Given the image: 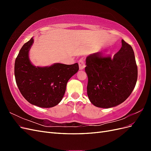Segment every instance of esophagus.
Listing matches in <instances>:
<instances>
[{
	"label": "esophagus",
	"mask_w": 151,
	"mask_h": 151,
	"mask_svg": "<svg viewBox=\"0 0 151 151\" xmlns=\"http://www.w3.org/2000/svg\"><path fill=\"white\" fill-rule=\"evenodd\" d=\"M79 69L80 70H83L85 68L86 64H85V62L83 58H81L79 60Z\"/></svg>",
	"instance_id": "obj_1"
}]
</instances>
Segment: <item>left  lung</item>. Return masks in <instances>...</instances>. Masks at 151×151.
Segmentation results:
<instances>
[{
  "label": "left lung",
  "instance_id": "8db88e82",
  "mask_svg": "<svg viewBox=\"0 0 151 151\" xmlns=\"http://www.w3.org/2000/svg\"><path fill=\"white\" fill-rule=\"evenodd\" d=\"M86 65L87 93L95 106L115 107L124 102L135 88L138 75L135 55L123 40L122 48L112 58L94 53L86 57Z\"/></svg>",
  "mask_w": 151,
  "mask_h": 151
}]
</instances>
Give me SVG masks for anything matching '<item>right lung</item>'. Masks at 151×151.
Here are the masks:
<instances>
[{"label":"right lung","mask_w":151,"mask_h":151,"mask_svg":"<svg viewBox=\"0 0 151 151\" xmlns=\"http://www.w3.org/2000/svg\"><path fill=\"white\" fill-rule=\"evenodd\" d=\"M33 43L31 38L22 47L16 58V84L22 96L31 104L41 108L53 107L62 101L67 82L79 70V65L56 63L50 66L36 67L29 57Z\"/></svg>","instance_id":"right-lung-1"}]
</instances>
